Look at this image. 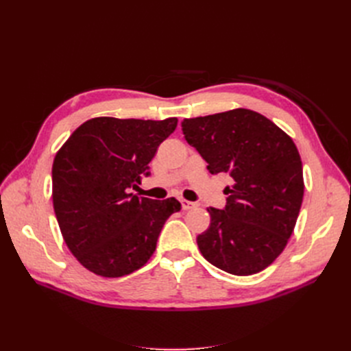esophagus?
<instances>
[{"instance_id":"obj_1","label":"esophagus","mask_w":351,"mask_h":351,"mask_svg":"<svg viewBox=\"0 0 351 351\" xmlns=\"http://www.w3.org/2000/svg\"><path fill=\"white\" fill-rule=\"evenodd\" d=\"M182 206L184 210H190V209H195L197 205L195 202H190V200H182Z\"/></svg>"}]
</instances>
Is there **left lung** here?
I'll return each instance as SVG.
<instances>
[{"label":"left lung","mask_w":351,"mask_h":351,"mask_svg":"<svg viewBox=\"0 0 351 351\" xmlns=\"http://www.w3.org/2000/svg\"><path fill=\"white\" fill-rule=\"evenodd\" d=\"M182 129L210 174L232 178L226 208H208L210 226L197 236L200 253L232 275L263 271L287 246L303 202V167L291 137L244 108L184 119Z\"/></svg>","instance_id":"1"}]
</instances>
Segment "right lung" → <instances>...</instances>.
Masks as SVG:
<instances>
[{"label": "right lung", "instance_id": "1", "mask_svg": "<svg viewBox=\"0 0 351 351\" xmlns=\"http://www.w3.org/2000/svg\"><path fill=\"white\" fill-rule=\"evenodd\" d=\"M177 119L98 117L73 132L52 164V202L67 247L90 272L129 275L151 259L168 217L182 209L174 197L129 193L149 177L158 146Z\"/></svg>", "mask_w": 351, "mask_h": 351}]
</instances>
